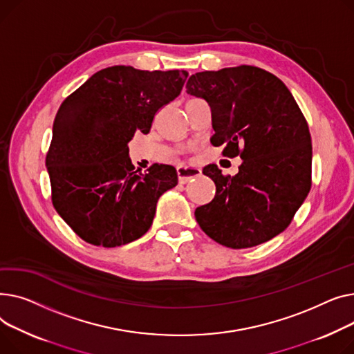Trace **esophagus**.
Instances as JSON below:
<instances>
[{"label": "esophagus", "instance_id": "34e87169", "mask_svg": "<svg viewBox=\"0 0 354 354\" xmlns=\"http://www.w3.org/2000/svg\"><path fill=\"white\" fill-rule=\"evenodd\" d=\"M177 174L180 183H187L193 177H198L201 174V170L192 164H181L177 167Z\"/></svg>", "mask_w": 354, "mask_h": 354}]
</instances>
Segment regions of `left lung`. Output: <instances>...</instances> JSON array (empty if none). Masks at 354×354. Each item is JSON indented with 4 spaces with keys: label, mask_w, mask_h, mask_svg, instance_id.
<instances>
[{
    "label": "left lung",
    "mask_w": 354,
    "mask_h": 354,
    "mask_svg": "<svg viewBox=\"0 0 354 354\" xmlns=\"http://www.w3.org/2000/svg\"><path fill=\"white\" fill-rule=\"evenodd\" d=\"M185 88L210 106L214 147L243 160L233 177L216 164L203 169L216 196L194 212L201 230L230 248L272 240L311 187V138L295 97L280 78L253 66L193 74Z\"/></svg>",
    "instance_id": "1"
}]
</instances>
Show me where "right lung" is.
Here are the masks:
<instances>
[{
  "instance_id": "right-lung-1",
  "label": "right lung",
  "mask_w": 354,
  "mask_h": 354,
  "mask_svg": "<svg viewBox=\"0 0 354 354\" xmlns=\"http://www.w3.org/2000/svg\"><path fill=\"white\" fill-rule=\"evenodd\" d=\"M189 73L113 66L93 74L55 115L46 158L53 204L77 236L118 247L147 233L158 198L178 183L169 164L134 169L129 142L150 133L156 113L173 101Z\"/></svg>"
}]
</instances>
